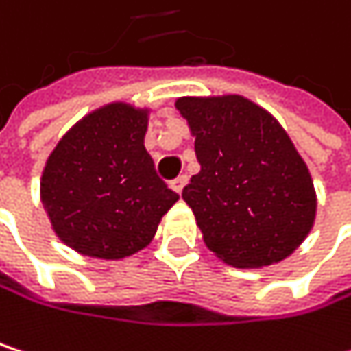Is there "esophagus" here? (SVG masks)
I'll list each match as a JSON object with an SVG mask.
<instances>
[{
	"mask_svg": "<svg viewBox=\"0 0 351 351\" xmlns=\"http://www.w3.org/2000/svg\"><path fill=\"white\" fill-rule=\"evenodd\" d=\"M186 180H189V176H186V175L176 176L175 180H171V186H173V191L180 193V191H182V186L186 184Z\"/></svg>",
	"mask_w": 351,
	"mask_h": 351,
	"instance_id": "esophagus-1",
	"label": "esophagus"
}]
</instances>
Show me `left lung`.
<instances>
[{
  "mask_svg": "<svg viewBox=\"0 0 351 351\" xmlns=\"http://www.w3.org/2000/svg\"><path fill=\"white\" fill-rule=\"evenodd\" d=\"M201 173L182 189L211 252L236 268L287 258L315 219L307 165L280 123L240 95L182 97Z\"/></svg>",
  "mask_w": 351,
  "mask_h": 351,
  "instance_id": "obj_1",
  "label": "left lung"
}]
</instances>
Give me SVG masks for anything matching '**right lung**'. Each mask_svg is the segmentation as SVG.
Instances as JSON below:
<instances>
[{
	"label": "right lung",
	"mask_w": 351,
	"mask_h": 351,
	"mask_svg": "<svg viewBox=\"0 0 351 351\" xmlns=\"http://www.w3.org/2000/svg\"><path fill=\"white\" fill-rule=\"evenodd\" d=\"M146 111L111 104L81 119L50 154L40 182L56 236L83 256L125 258L150 244L178 199L144 148Z\"/></svg>",
	"instance_id": "1"
}]
</instances>
